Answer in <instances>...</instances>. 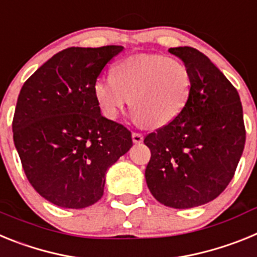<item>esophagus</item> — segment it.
I'll return each mask as SVG.
<instances>
[{"instance_id":"34e87169","label":"esophagus","mask_w":257,"mask_h":257,"mask_svg":"<svg viewBox=\"0 0 257 257\" xmlns=\"http://www.w3.org/2000/svg\"><path fill=\"white\" fill-rule=\"evenodd\" d=\"M144 140V138H143L142 134L139 133H133V142L135 143V144H140V143Z\"/></svg>"}]
</instances>
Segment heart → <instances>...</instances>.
<instances>
[{
	"label": "heart",
	"mask_w": 257,
	"mask_h": 257,
	"mask_svg": "<svg viewBox=\"0 0 257 257\" xmlns=\"http://www.w3.org/2000/svg\"><path fill=\"white\" fill-rule=\"evenodd\" d=\"M193 77L187 65L161 55H135L112 68V77L94 83V96L101 114L118 115L131 100L138 124L160 128L174 122L189 103Z\"/></svg>",
	"instance_id": "heart-1"
}]
</instances>
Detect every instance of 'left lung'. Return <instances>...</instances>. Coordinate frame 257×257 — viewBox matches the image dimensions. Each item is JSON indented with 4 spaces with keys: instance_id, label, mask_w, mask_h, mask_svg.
Returning a JSON list of instances; mask_svg holds the SVG:
<instances>
[{
    "instance_id": "left-lung-1",
    "label": "left lung",
    "mask_w": 257,
    "mask_h": 257,
    "mask_svg": "<svg viewBox=\"0 0 257 257\" xmlns=\"http://www.w3.org/2000/svg\"><path fill=\"white\" fill-rule=\"evenodd\" d=\"M169 51L190 70L192 95L174 122L144 139L152 153L145 180L162 205L192 208L216 198L234 176L246 142L243 110L234 86L205 54Z\"/></svg>"
}]
</instances>
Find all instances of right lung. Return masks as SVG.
<instances>
[{"label":"right lung","mask_w":257,"mask_h":257,"mask_svg":"<svg viewBox=\"0 0 257 257\" xmlns=\"http://www.w3.org/2000/svg\"><path fill=\"white\" fill-rule=\"evenodd\" d=\"M122 46L69 47L20 90L14 143L27 179L59 207L85 208L103 197L105 174L133 147L131 133L101 115L94 83Z\"/></svg>","instance_id":"1"}]
</instances>
